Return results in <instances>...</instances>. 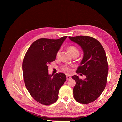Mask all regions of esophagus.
<instances>
[{
    "label": "esophagus",
    "mask_w": 122,
    "mask_h": 122,
    "mask_svg": "<svg viewBox=\"0 0 122 122\" xmlns=\"http://www.w3.org/2000/svg\"><path fill=\"white\" fill-rule=\"evenodd\" d=\"M66 80H69L71 79V77L70 76H69V75H66Z\"/></svg>",
    "instance_id": "esophagus-1"
}]
</instances>
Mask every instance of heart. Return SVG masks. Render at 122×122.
I'll return each instance as SVG.
<instances>
[{
    "label": "heart",
    "mask_w": 122,
    "mask_h": 122,
    "mask_svg": "<svg viewBox=\"0 0 122 122\" xmlns=\"http://www.w3.org/2000/svg\"><path fill=\"white\" fill-rule=\"evenodd\" d=\"M68 49L69 52L70 53V54L72 56H73L74 55H79V50L76 46H68ZM59 55H60V51H59L57 52V53L56 54V57H59ZM62 70L63 71H66V72L69 71V69L68 68V67L66 66H63Z\"/></svg>",
    "instance_id": "obj_1"
}]
</instances>
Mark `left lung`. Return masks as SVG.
I'll return each mask as SVG.
<instances>
[{
    "instance_id": "obj_1",
    "label": "left lung",
    "mask_w": 122,
    "mask_h": 122,
    "mask_svg": "<svg viewBox=\"0 0 122 122\" xmlns=\"http://www.w3.org/2000/svg\"><path fill=\"white\" fill-rule=\"evenodd\" d=\"M69 38L83 51V58L76 73L86 76L84 80L76 75L72 77L76 82L73 97L77 102L89 104L100 97L106 86L108 71L107 56L102 46L94 38L83 36Z\"/></svg>"
}]
</instances>
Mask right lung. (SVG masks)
I'll use <instances>...</instances> for the list:
<instances>
[{
	"label": "right lung",
	"mask_w": 122,
	"mask_h": 122,
	"mask_svg": "<svg viewBox=\"0 0 122 122\" xmlns=\"http://www.w3.org/2000/svg\"><path fill=\"white\" fill-rule=\"evenodd\" d=\"M66 38L37 40L30 46L23 60L25 86L34 100L43 105L56 102L59 90L66 79V74L62 73L49 75L48 66L55 60L57 52Z\"/></svg>",
	"instance_id": "obj_1"
}]
</instances>
